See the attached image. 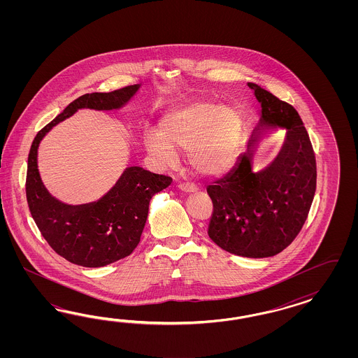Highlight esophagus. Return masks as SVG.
<instances>
[{"label": "esophagus", "instance_id": "1", "mask_svg": "<svg viewBox=\"0 0 358 358\" xmlns=\"http://www.w3.org/2000/svg\"><path fill=\"white\" fill-rule=\"evenodd\" d=\"M178 187L185 193H194V192H196V186L194 184H190V182H180Z\"/></svg>", "mask_w": 358, "mask_h": 358}]
</instances>
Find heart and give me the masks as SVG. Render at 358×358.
<instances>
[{"label": "heart", "instance_id": "b5f03b06", "mask_svg": "<svg viewBox=\"0 0 358 358\" xmlns=\"http://www.w3.org/2000/svg\"><path fill=\"white\" fill-rule=\"evenodd\" d=\"M243 122L238 110L208 101H192L171 108L160 120V134L145 135L153 156L171 162L176 150H187L196 172L219 174L232 165L238 148Z\"/></svg>", "mask_w": 358, "mask_h": 358}]
</instances>
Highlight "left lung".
I'll return each instance as SVG.
<instances>
[{
  "label": "left lung",
  "mask_w": 358,
  "mask_h": 358,
  "mask_svg": "<svg viewBox=\"0 0 358 358\" xmlns=\"http://www.w3.org/2000/svg\"><path fill=\"white\" fill-rule=\"evenodd\" d=\"M261 118L235 168L207 186L213 214L207 234L222 250L244 257H271L293 243L303 227L316 190L313 144L298 111L271 92L248 83ZM283 128L287 139L266 169L251 171L252 148Z\"/></svg>",
  "instance_id": "left-lung-1"
}]
</instances>
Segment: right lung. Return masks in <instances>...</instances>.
I'll list each match as a JSON object with an SVG mask.
<instances>
[{
	"mask_svg": "<svg viewBox=\"0 0 358 358\" xmlns=\"http://www.w3.org/2000/svg\"><path fill=\"white\" fill-rule=\"evenodd\" d=\"M139 84L108 93H87L71 102L63 113L34 138L26 174V198L41 234L65 260L98 268L127 257L141 241L152 196L172 182L165 174L131 166L115 186L96 203L66 206L45 190L36 165L38 145L44 135L78 108L115 110L130 99Z\"/></svg>",
	"mask_w": 358,
	"mask_h": 358,
	"instance_id": "right-lung-1",
	"label": "right lung"
}]
</instances>
